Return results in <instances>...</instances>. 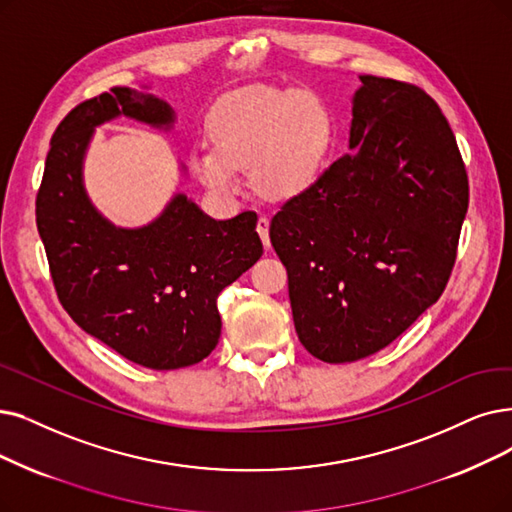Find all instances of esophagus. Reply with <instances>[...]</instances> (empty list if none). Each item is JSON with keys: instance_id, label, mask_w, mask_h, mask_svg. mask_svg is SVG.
<instances>
[{"instance_id": "esophagus-1", "label": "esophagus", "mask_w": 512, "mask_h": 512, "mask_svg": "<svg viewBox=\"0 0 512 512\" xmlns=\"http://www.w3.org/2000/svg\"><path fill=\"white\" fill-rule=\"evenodd\" d=\"M256 231L264 243V248H271V237H269V218L267 216H260L258 224H256Z\"/></svg>"}]
</instances>
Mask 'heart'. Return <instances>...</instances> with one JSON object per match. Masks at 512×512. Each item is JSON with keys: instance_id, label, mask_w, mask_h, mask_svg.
<instances>
[{"instance_id": "1", "label": "heart", "mask_w": 512, "mask_h": 512, "mask_svg": "<svg viewBox=\"0 0 512 512\" xmlns=\"http://www.w3.org/2000/svg\"><path fill=\"white\" fill-rule=\"evenodd\" d=\"M210 134L214 149L195 159L203 185L233 195L239 172L252 170L262 195L294 199L321 176L334 145L336 119L319 94L252 88L220 102Z\"/></svg>"}]
</instances>
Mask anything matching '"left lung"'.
<instances>
[{
  "label": "left lung",
  "mask_w": 512,
  "mask_h": 512,
  "mask_svg": "<svg viewBox=\"0 0 512 512\" xmlns=\"http://www.w3.org/2000/svg\"><path fill=\"white\" fill-rule=\"evenodd\" d=\"M351 153L285 201L271 243L288 271L296 334L351 363L399 338L443 294L468 210V176L437 102L361 75Z\"/></svg>",
  "instance_id": "left-lung-1"
}]
</instances>
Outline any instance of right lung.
<instances>
[{"label": "right lung", "mask_w": 512, "mask_h": 512, "mask_svg": "<svg viewBox=\"0 0 512 512\" xmlns=\"http://www.w3.org/2000/svg\"><path fill=\"white\" fill-rule=\"evenodd\" d=\"M119 115L174 124L168 102L145 90L113 88L77 105L50 142L37 231L58 300L81 330L138 365L178 370L216 349V298L262 256L258 218L214 220L176 193L145 227H115L86 193L84 157L96 126Z\"/></svg>", "instance_id": "obj_1"}]
</instances>
